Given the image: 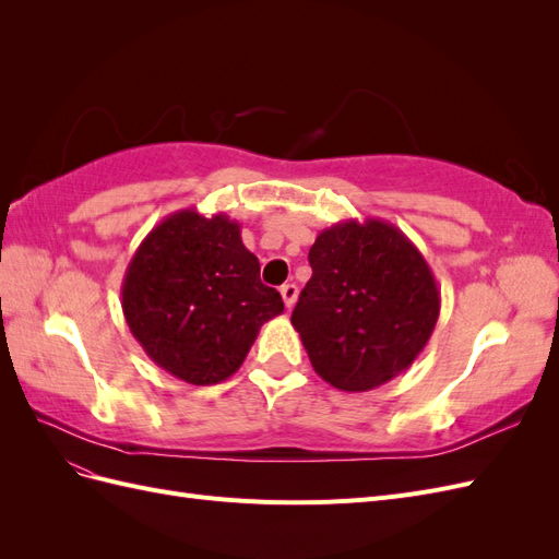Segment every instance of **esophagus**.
Returning <instances> with one entry per match:
<instances>
[{"instance_id": "obj_1", "label": "esophagus", "mask_w": 559, "mask_h": 559, "mask_svg": "<svg viewBox=\"0 0 559 559\" xmlns=\"http://www.w3.org/2000/svg\"><path fill=\"white\" fill-rule=\"evenodd\" d=\"M280 294H282L284 306L292 310L296 306V298H298V286L296 284H284L282 289H280Z\"/></svg>"}]
</instances>
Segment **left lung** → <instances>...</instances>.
Masks as SVG:
<instances>
[{"instance_id": "left-lung-1", "label": "left lung", "mask_w": 559, "mask_h": 559, "mask_svg": "<svg viewBox=\"0 0 559 559\" xmlns=\"http://www.w3.org/2000/svg\"><path fill=\"white\" fill-rule=\"evenodd\" d=\"M312 277L292 314L312 368L343 392H370L427 347L441 292L421 251L382 218L341 222L310 247Z\"/></svg>"}]
</instances>
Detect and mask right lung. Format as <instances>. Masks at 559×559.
<instances>
[{"label":"right lung","mask_w":559,"mask_h":559,"mask_svg":"<svg viewBox=\"0 0 559 559\" xmlns=\"http://www.w3.org/2000/svg\"><path fill=\"white\" fill-rule=\"evenodd\" d=\"M226 214L179 210L151 230L128 263L121 306L148 359L189 384H216L242 366L282 296Z\"/></svg>","instance_id":"right-lung-1"}]
</instances>
